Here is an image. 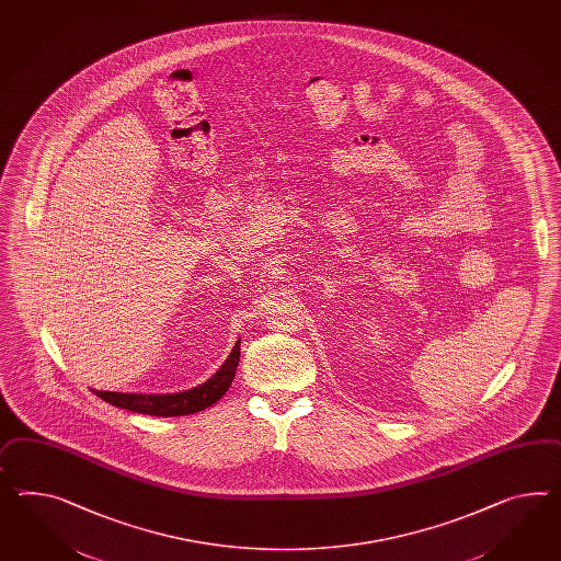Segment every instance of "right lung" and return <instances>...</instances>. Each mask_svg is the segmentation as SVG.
<instances>
[{
	"mask_svg": "<svg viewBox=\"0 0 561 561\" xmlns=\"http://www.w3.org/2000/svg\"><path fill=\"white\" fill-rule=\"evenodd\" d=\"M240 344L242 342H236L228 359L207 382L191 390L173 392V394H134V392L95 390V394L101 401L110 402L119 409H128L134 413H142V415L179 416L199 413L228 392L240 362Z\"/></svg>",
	"mask_w": 561,
	"mask_h": 561,
	"instance_id": "1",
	"label": "right lung"
}]
</instances>
